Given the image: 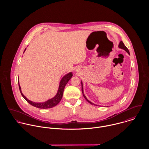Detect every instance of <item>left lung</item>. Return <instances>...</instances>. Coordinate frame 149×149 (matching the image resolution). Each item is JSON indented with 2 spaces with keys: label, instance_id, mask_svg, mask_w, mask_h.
Wrapping results in <instances>:
<instances>
[{
  "label": "left lung",
  "instance_id": "1",
  "mask_svg": "<svg viewBox=\"0 0 149 149\" xmlns=\"http://www.w3.org/2000/svg\"><path fill=\"white\" fill-rule=\"evenodd\" d=\"M118 47H119V48H120V49H123V50H125L127 53L128 54L130 55V52H129V50H128L127 48V47L125 45V44L123 43V42L121 41L120 43H119V45H118ZM81 90H82V93H83V96H84V98L85 99V100L88 102V103H89L90 104H91L92 105H94V106H95L96 104H94V103H92L91 102H90L87 98H86V97L85 96V95H84V90H83V83H82V81H81ZM96 106H97V105H96Z\"/></svg>",
  "mask_w": 149,
  "mask_h": 149
}]
</instances>
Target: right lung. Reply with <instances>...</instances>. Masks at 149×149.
Returning a JSON list of instances; mask_svg holds the SVG:
<instances>
[{"instance_id": "right-lung-1", "label": "right lung", "mask_w": 149, "mask_h": 149, "mask_svg": "<svg viewBox=\"0 0 149 149\" xmlns=\"http://www.w3.org/2000/svg\"><path fill=\"white\" fill-rule=\"evenodd\" d=\"M26 48L24 49L23 53L25 52ZM73 76V74L72 72H69L68 74H65L64 77L61 79L60 84H59V86H58V89L57 91V92L56 93V95L52 99H50L49 100H47V101L45 102H42V103H36V102H33L30 100H29L22 92L21 88V86L19 85V83L18 81V84H19V88L21 92L22 96H23V97L31 105H32L33 106L36 107L37 108H41V109H47V108H52L53 107L57 106L60 102L61 101L63 96V93H64V88L66 84L68 83V82L69 81V80L72 78Z\"/></svg>"}]
</instances>
